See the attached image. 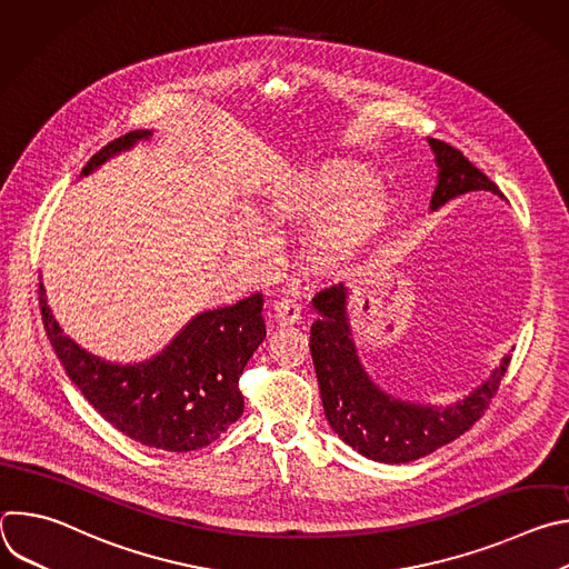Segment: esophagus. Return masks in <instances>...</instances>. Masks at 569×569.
Masks as SVG:
<instances>
[{"instance_id":"34e87169","label":"esophagus","mask_w":569,"mask_h":569,"mask_svg":"<svg viewBox=\"0 0 569 569\" xmlns=\"http://www.w3.org/2000/svg\"><path fill=\"white\" fill-rule=\"evenodd\" d=\"M272 317L277 319V323H283V327H288V323H297L301 319V308L292 299L281 297L272 308Z\"/></svg>"}]
</instances>
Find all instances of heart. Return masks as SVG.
<instances>
[{"label": "heart", "mask_w": 569, "mask_h": 569, "mask_svg": "<svg viewBox=\"0 0 569 569\" xmlns=\"http://www.w3.org/2000/svg\"><path fill=\"white\" fill-rule=\"evenodd\" d=\"M376 184L371 169L351 159L292 169L263 196L254 209V222L272 238L315 227L301 257L306 272L321 279L340 277L393 218V200L385 191H373ZM260 232L246 227L236 240L238 254L250 263L270 257L268 240Z\"/></svg>", "instance_id": "obj_1"}]
</instances>
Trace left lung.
I'll return each mask as SVG.
<instances>
[{
	"label": "left lung",
	"instance_id": "1",
	"mask_svg": "<svg viewBox=\"0 0 569 569\" xmlns=\"http://www.w3.org/2000/svg\"><path fill=\"white\" fill-rule=\"evenodd\" d=\"M439 167L432 209L468 191H493L498 184L486 178L455 146L428 139ZM319 317L310 329V356L319 380L323 412L338 437L360 455L382 463H405L435 452L470 430L498 393L509 358L500 369L452 408H421L382 393L365 373L351 340L347 290L331 286L315 295Z\"/></svg>",
	"mask_w": 569,
	"mask_h": 569
}]
</instances>
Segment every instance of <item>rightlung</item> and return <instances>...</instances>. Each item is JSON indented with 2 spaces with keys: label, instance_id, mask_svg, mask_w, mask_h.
<instances>
[{
  "label": "right lung",
  "instance_id": "add662e5",
  "mask_svg": "<svg viewBox=\"0 0 569 569\" xmlns=\"http://www.w3.org/2000/svg\"><path fill=\"white\" fill-rule=\"evenodd\" d=\"M148 137V130H134L110 141L88 161L83 176ZM38 292L44 331L67 376L126 437L157 450L191 452L240 419L246 400L238 378L266 338L261 292L198 315L157 358L132 367L80 349L58 327L42 283Z\"/></svg>",
  "mask_w": 569,
  "mask_h": 569
}]
</instances>
